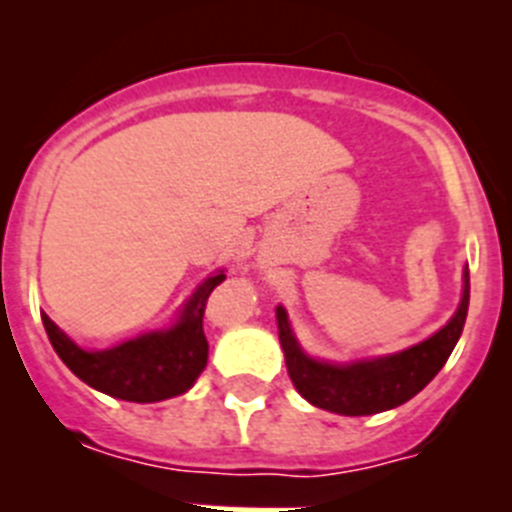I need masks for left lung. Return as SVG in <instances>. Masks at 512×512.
<instances>
[{"mask_svg":"<svg viewBox=\"0 0 512 512\" xmlns=\"http://www.w3.org/2000/svg\"><path fill=\"white\" fill-rule=\"evenodd\" d=\"M469 310V271L464 269V295L454 318L431 338L405 348L400 354L379 359L330 364L310 359L297 343L287 310L277 307L279 343L284 348V361L292 384L315 408L338 415H374L392 410L410 397L418 395L431 382L459 341Z\"/></svg>","mask_w":512,"mask_h":512,"instance_id":"left-lung-1","label":"left lung"}]
</instances>
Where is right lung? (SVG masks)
Here are the masks:
<instances>
[{
  "label": "right lung",
  "instance_id": "1",
  "mask_svg": "<svg viewBox=\"0 0 512 512\" xmlns=\"http://www.w3.org/2000/svg\"><path fill=\"white\" fill-rule=\"evenodd\" d=\"M223 279V271L207 277L171 328L151 330L104 351L79 348L48 315H43L45 333L63 364L94 390L128 402L169 400L184 395L207 366L202 318L207 297Z\"/></svg>",
  "mask_w": 512,
  "mask_h": 512
}]
</instances>
